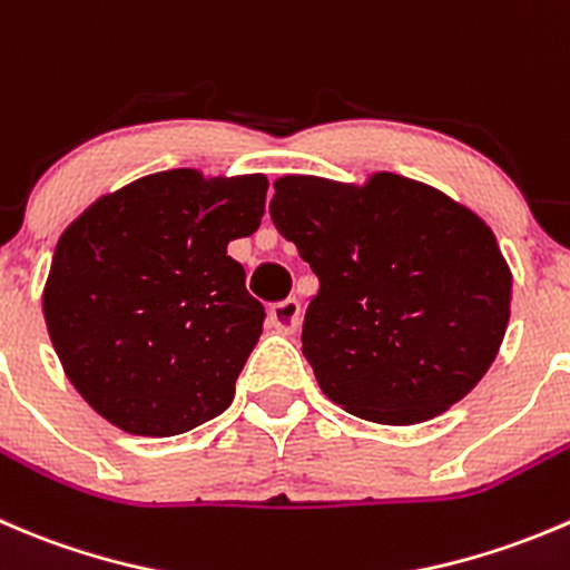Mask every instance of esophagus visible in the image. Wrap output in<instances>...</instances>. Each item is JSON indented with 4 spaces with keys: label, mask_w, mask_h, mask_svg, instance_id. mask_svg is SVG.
Segmentation results:
<instances>
[{
    "label": "esophagus",
    "mask_w": 570,
    "mask_h": 570,
    "mask_svg": "<svg viewBox=\"0 0 570 570\" xmlns=\"http://www.w3.org/2000/svg\"><path fill=\"white\" fill-rule=\"evenodd\" d=\"M297 323H301V303L295 297H286V301L275 303L269 308V325L275 331H281V334H292L297 328Z\"/></svg>",
    "instance_id": "34e87169"
}]
</instances>
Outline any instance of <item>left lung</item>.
Returning <instances> with one entry per match:
<instances>
[{
  "label": "left lung",
  "instance_id": "obj_1",
  "mask_svg": "<svg viewBox=\"0 0 570 570\" xmlns=\"http://www.w3.org/2000/svg\"><path fill=\"white\" fill-rule=\"evenodd\" d=\"M269 217L320 281L301 340L331 401L409 425L482 381L510 323L512 275L476 214L379 173L364 186L281 178Z\"/></svg>",
  "mask_w": 570,
  "mask_h": 570
}]
</instances>
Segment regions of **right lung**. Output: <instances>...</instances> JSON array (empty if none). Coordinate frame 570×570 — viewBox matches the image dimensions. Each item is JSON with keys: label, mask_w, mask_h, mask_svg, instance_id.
I'll list each match as a JSON object with an SVG mask.
<instances>
[{"label": "right lung", "mask_w": 570, "mask_h": 570, "mask_svg": "<svg viewBox=\"0 0 570 570\" xmlns=\"http://www.w3.org/2000/svg\"><path fill=\"white\" fill-rule=\"evenodd\" d=\"M267 178L147 175L80 214L43 289L49 340L94 412L173 438L230 406L267 312L228 242L264 217Z\"/></svg>", "instance_id": "1"}]
</instances>
